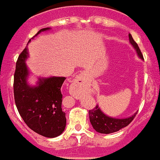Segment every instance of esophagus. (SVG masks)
I'll return each instance as SVG.
<instances>
[{
    "label": "esophagus",
    "mask_w": 160,
    "mask_h": 160,
    "mask_svg": "<svg viewBox=\"0 0 160 160\" xmlns=\"http://www.w3.org/2000/svg\"><path fill=\"white\" fill-rule=\"evenodd\" d=\"M88 83H89V78L87 77V75L85 74V72H82L80 73L79 76L76 77V79L74 81V84L76 85V84H83V85H87Z\"/></svg>",
    "instance_id": "34e87169"
}]
</instances>
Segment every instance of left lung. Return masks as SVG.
I'll use <instances>...</instances> for the list:
<instances>
[{"instance_id":"obj_1","label":"left lung","mask_w":160,"mask_h":160,"mask_svg":"<svg viewBox=\"0 0 160 160\" xmlns=\"http://www.w3.org/2000/svg\"><path fill=\"white\" fill-rule=\"evenodd\" d=\"M129 39L130 42L132 44L133 48L136 49L137 55L141 59H144L143 55L141 53V50L139 48L138 45L132 38V35L129 33ZM136 114H133L132 116L129 117L127 118H111L107 115H105L102 111L98 105H96V107L93 108L92 110L89 111V121L91 125L93 126V128L97 132L102 133V134H110L113 132H118L123 127H127L132 122V120L136 117Z\"/></svg>"}]
</instances>
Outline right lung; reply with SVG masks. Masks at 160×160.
I'll return each instance as SVG.
<instances>
[{
    "mask_svg": "<svg viewBox=\"0 0 160 160\" xmlns=\"http://www.w3.org/2000/svg\"><path fill=\"white\" fill-rule=\"evenodd\" d=\"M48 29L50 28H42L35 36ZM28 58V49L26 47L17 60L14 76L17 109L26 125L33 132L48 138L57 137L63 132L67 123L66 113L62 108L61 91L66 78H39L37 85L31 86L27 82L29 71L25 61Z\"/></svg>",
    "mask_w": 160,
    "mask_h": 160,
    "instance_id": "add662e5",
    "label": "right lung"
}]
</instances>
